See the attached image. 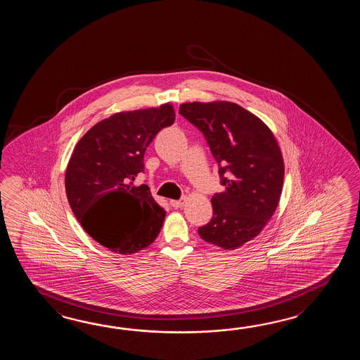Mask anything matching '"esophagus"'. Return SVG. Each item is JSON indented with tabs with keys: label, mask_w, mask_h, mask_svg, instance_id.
<instances>
[{
	"label": "esophagus",
	"mask_w": 360,
	"mask_h": 360,
	"mask_svg": "<svg viewBox=\"0 0 360 360\" xmlns=\"http://www.w3.org/2000/svg\"><path fill=\"white\" fill-rule=\"evenodd\" d=\"M186 198L179 199V200H169V205L175 208H181L185 205Z\"/></svg>",
	"instance_id": "1"
}]
</instances>
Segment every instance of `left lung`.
I'll return each instance as SVG.
<instances>
[{
    "label": "left lung",
    "instance_id": "obj_1",
    "mask_svg": "<svg viewBox=\"0 0 360 360\" xmlns=\"http://www.w3.org/2000/svg\"><path fill=\"white\" fill-rule=\"evenodd\" d=\"M180 115L203 132L225 186L211 198L214 216L199 236L222 250H237L260 234L279 205V144L257 115L231 101L184 103Z\"/></svg>",
    "mask_w": 360,
    "mask_h": 360
}]
</instances>
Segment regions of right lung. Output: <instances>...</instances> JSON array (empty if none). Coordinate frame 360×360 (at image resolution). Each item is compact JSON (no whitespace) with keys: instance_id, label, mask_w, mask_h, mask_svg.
Instances as JSON below:
<instances>
[{"instance_id":"1","label":"right lung","mask_w":360,"mask_h":360,"mask_svg":"<svg viewBox=\"0 0 360 360\" xmlns=\"http://www.w3.org/2000/svg\"><path fill=\"white\" fill-rule=\"evenodd\" d=\"M175 121L171 103L118 112L94 124L73 149L65 169L69 206L84 231L112 252L132 255L152 245L166 211L146 184L144 153Z\"/></svg>"}]
</instances>
